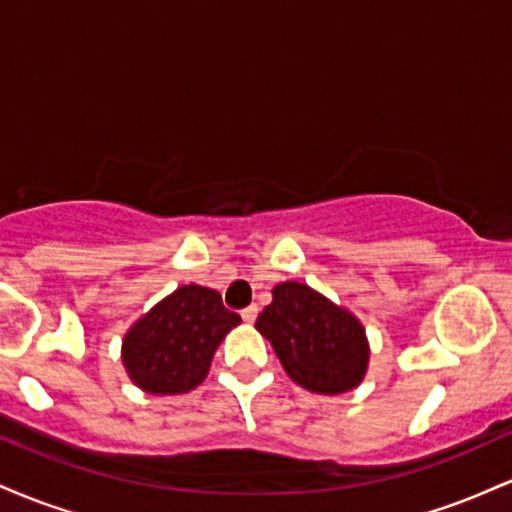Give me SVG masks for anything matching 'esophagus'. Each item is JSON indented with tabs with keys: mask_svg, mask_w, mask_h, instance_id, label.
Returning a JSON list of instances; mask_svg holds the SVG:
<instances>
[{
	"mask_svg": "<svg viewBox=\"0 0 512 512\" xmlns=\"http://www.w3.org/2000/svg\"><path fill=\"white\" fill-rule=\"evenodd\" d=\"M240 317H243L245 322H255V317H257V305H248V308L240 310Z\"/></svg>",
	"mask_w": 512,
	"mask_h": 512,
	"instance_id": "obj_1",
	"label": "esophagus"
}]
</instances>
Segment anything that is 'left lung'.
I'll list each match as a JSON object with an SVG mask.
<instances>
[{
    "label": "left lung",
    "mask_w": 512,
    "mask_h": 512,
    "mask_svg": "<svg viewBox=\"0 0 512 512\" xmlns=\"http://www.w3.org/2000/svg\"><path fill=\"white\" fill-rule=\"evenodd\" d=\"M255 327L274 346L293 383L320 395H342L363 380L366 332L354 315L298 284L274 286Z\"/></svg>",
    "instance_id": "left-lung-1"
}]
</instances>
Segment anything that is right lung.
<instances>
[{
  "instance_id": "1",
  "label": "right lung",
  "mask_w": 512,
  "mask_h": 512,
  "mask_svg": "<svg viewBox=\"0 0 512 512\" xmlns=\"http://www.w3.org/2000/svg\"><path fill=\"white\" fill-rule=\"evenodd\" d=\"M240 322L221 293L190 284L163 298L122 342L129 378L151 395H178L207 378L216 346Z\"/></svg>"
}]
</instances>
